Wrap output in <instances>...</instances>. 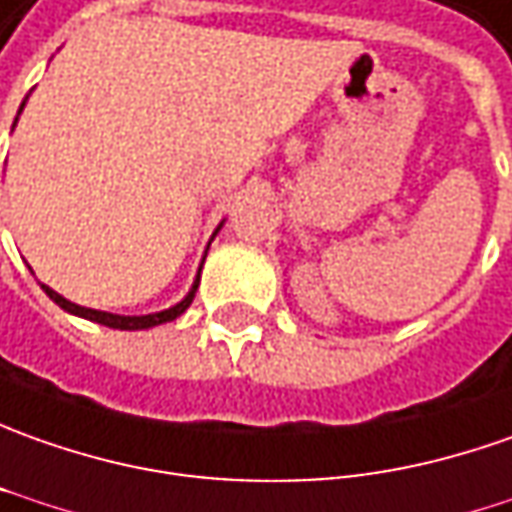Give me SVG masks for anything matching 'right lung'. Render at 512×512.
<instances>
[{"instance_id": "1", "label": "right lung", "mask_w": 512, "mask_h": 512, "mask_svg": "<svg viewBox=\"0 0 512 512\" xmlns=\"http://www.w3.org/2000/svg\"><path fill=\"white\" fill-rule=\"evenodd\" d=\"M197 284H200V279L194 281L191 293H188L177 307H171V310H163V312H154V315H112V312L89 310V307H78V304H72V301H67L64 296H58L56 290H50L47 284H41V287H44V293L53 298L61 310L72 312V315H81V318H89V321H95V324H104V327H112V329H149V327H157V324H166V321H174L177 315H183V312L188 310V304L194 301Z\"/></svg>"}]
</instances>
